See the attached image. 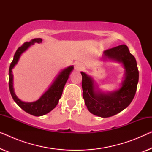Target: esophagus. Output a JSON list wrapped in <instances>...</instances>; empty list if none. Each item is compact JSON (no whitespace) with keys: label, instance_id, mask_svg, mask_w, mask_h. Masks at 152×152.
<instances>
[{"label":"esophagus","instance_id":"1","mask_svg":"<svg viewBox=\"0 0 152 152\" xmlns=\"http://www.w3.org/2000/svg\"><path fill=\"white\" fill-rule=\"evenodd\" d=\"M75 68L77 70H82L84 68V66H83L82 64L77 63L75 66Z\"/></svg>","mask_w":152,"mask_h":152}]
</instances>
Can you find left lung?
I'll return each instance as SVG.
<instances>
[{
	"label": "left lung",
	"mask_w": 152,
	"mask_h": 152,
	"mask_svg": "<svg viewBox=\"0 0 152 152\" xmlns=\"http://www.w3.org/2000/svg\"><path fill=\"white\" fill-rule=\"evenodd\" d=\"M104 56L121 62L125 68V78L119 90L111 93L95 91L93 80L84 72L82 76L83 98L91 113L109 118L121 112L132 102L136 94L139 72L136 60L126 45H120L104 51Z\"/></svg>",
	"instance_id": "8db88e82"
}]
</instances>
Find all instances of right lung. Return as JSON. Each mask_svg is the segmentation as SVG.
I'll list each match as a JSON object with an SVG mask.
<instances>
[{"instance_id": "obj_1", "label": "right lung", "mask_w": 152, "mask_h": 152, "mask_svg": "<svg viewBox=\"0 0 152 152\" xmlns=\"http://www.w3.org/2000/svg\"><path fill=\"white\" fill-rule=\"evenodd\" d=\"M41 42L42 39L40 38L34 39L30 42L24 43L21 46L18 48L14 54V59L10 64L9 70V88L12 98L23 111L35 116L43 115L55 109L59 102V99L61 98L64 87L67 82L68 77L73 70V66H71L62 70L54 81L50 87L43 93V95L38 100L33 102H24L18 99L14 92L13 75L12 74V68L17 64L20 55L24 51H26L31 45H33L34 43H40Z\"/></svg>"}]
</instances>
